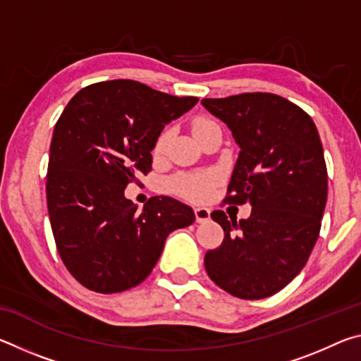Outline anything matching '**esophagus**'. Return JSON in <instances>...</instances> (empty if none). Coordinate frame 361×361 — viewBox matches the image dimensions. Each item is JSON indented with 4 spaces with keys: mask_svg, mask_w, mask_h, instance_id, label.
I'll return each instance as SVG.
<instances>
[{
    "mask_svg": "<svg viewBox=\"0 0 361 361\" xmlns=\"http://www.w3.org/2000/svg\"><path fill=\"white\" fill-rule=\"evenodd\" d=\"M194 216H195V221H197V223H207L210 219V210L204 209V207H200V209L194 210Z\"/></svg>",
    "mask_w": 361,
    "mask_h": 361,
    "instance_id": "obj_1",
    "label": "esophagus"
}]
</instances>
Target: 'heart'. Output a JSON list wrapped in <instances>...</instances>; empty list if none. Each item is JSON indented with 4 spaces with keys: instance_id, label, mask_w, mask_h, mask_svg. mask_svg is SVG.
<instances>
[{
    "instance_id": "heart-1",
    "label": "heart",
    "mask_w": 361,
    "mask_h": 361,
    "mask_svg": "<svg viewBox=\"0 0 361 361\" xmlns=\"http://www.w3.org/2000/svg\"><path fill=\"white\" fill-rule=\"evenodd\" d=\"M209 122H212V119L209 118H195L192 121V133L197 132L202 126L209 124ZM167 142H169V130H164L156 140L154 148H152V154L154 156L162 154L167 146ZM216 183H218V175L213 172L178 175L170 181V188H172L173 192H176L188 200H192V202H205V200L212 195L213 188L216 186Z\"/></svg>"
}]
</instances>
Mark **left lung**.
Here are the masks:
<instances>
[{
    "label": "left lung",
    "mask_w": 361,
    "mask_h": 361,
    "mask_svg": "<svg viewBox=\"0 0 361 361\" xmlns=\"http://www.w3.org/2000/svg\"><path fill=\"white\" fill-rule=\"evenodd\" d=\"M240 146L224 202L252 204L237 221L212 213L223 243L205 253V271L219 288L240 299L276 295L307 262L320 234L328 172L310 116L283 97L247 92L204 99Z\"/></svg>",
    "instance_id": "8db88e82"
}]
</instances>
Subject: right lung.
Returning a JSON list of instances; mask_svg holds the SVG:
<instances>
[{"mask_svg":"<svg viewBox=\"0 0 361 361\" xmlns=\"http://www.w3.org/2000/svg\"><path fill=\"white\" fill-rule=\"evenodd\" d=\"M197 102L114 79L81 89L60 114L49 149V219L65 267L87 290L109 295L140 285L170 232L194 223L178 200L154 195L138 212L124 191L151 172L166 124Z\"/></svg>","mask_w":361,"mask_h":361,"instance_id":"1","label":"right lung"}]
</instances>
